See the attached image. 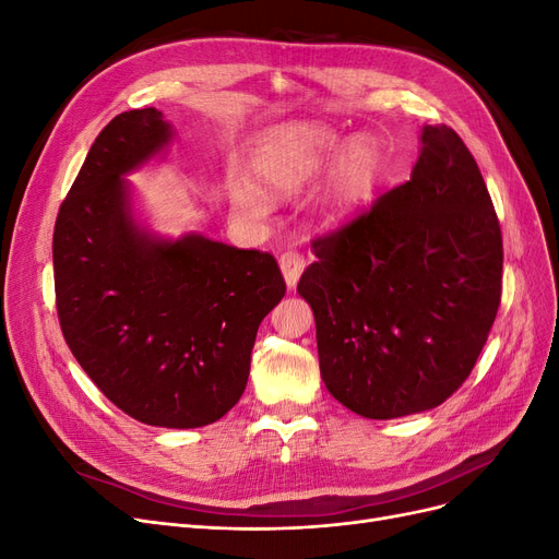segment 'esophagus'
<instances>
[{
    "mask_svg": "<svg viewBox=\"0 0 559 559\" xmlns=\"http://www.w3.org/2000/svg\"><path fill=\"white\" fill-rule=\"evenodd\" d=\"M280 267H282V275L286 280V286L294 289L302 275V270H306V257H302L300 251H284L280 257Z\"/></svg>",
    "mask_w": 559,
    "mask_h": 559,
    "instance_id": "obj_1",
    "label": "esophagus"
}]
</instances>
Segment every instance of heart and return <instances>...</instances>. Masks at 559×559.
I'll use <instances>...</instances> for the list:
<instances>
[{
	"instance_id": "heart-1",
	"label": "heart",
	"mask_w": 559,
	"mask_h": 559,
	"mask_svg": "<svg viewBox=\"0 0 559 559\" xmlns=\"http://www.w3.org/2000/svg\"><path fill=\"white\" fill-rule=\"evenodd\" d=\"M343 145L341 134L324 126L286 128L267 138L257 151L251 160L253 179L273 195H296L324 175L337 157L317 200V212L326 224L343 222L366 205L382 173V151L376 140L357 138L345 150ZM230 205L235 214L249 222L267 216V200L251 183L233 186Z\"/></svg>"
}]
</instances>
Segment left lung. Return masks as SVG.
Here are the masks:
<instances>
[{
	"instance_id": "left-lung-1",
	"label": "left lung",
	"mask_w": 559,
	"mask_h": 559,
	"mask_svg": "<svg viewBox=\"0 0 559 559\" xmlns=\"http://www.w3.org/2000/svg\"><path fill=\"white\" fill-rule=\"evenodd\" d=\"M298 282L321 380L368 419L431 411L471 376L501 302L499 218L476 158L425 126L411 181L312 240Z\"/></svg>"
}]
</instances>
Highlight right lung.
Returning a JSON list of instances; mask_svg holds the SVG:
<instances>
[{
    "instance_id": "right-lung-1",
    "label": "right lung",
    "mask_w": 559,
    "mask_h": 559,
    "mask_svg": "<svg viewBox=\"0 0 559 559\" xmlns=\"http://www.w3.org/2000/svg\"><path fill=\"white\" fill-rule=\"evenodd\" d=\"M170 140L154 107L97 134L56 218V306L74 359L116 408L195 429L240 401L259 324L286 284L267 251L193 233L170 242L134 224L123 175Z\"/></svg>"
}]
</instances>
